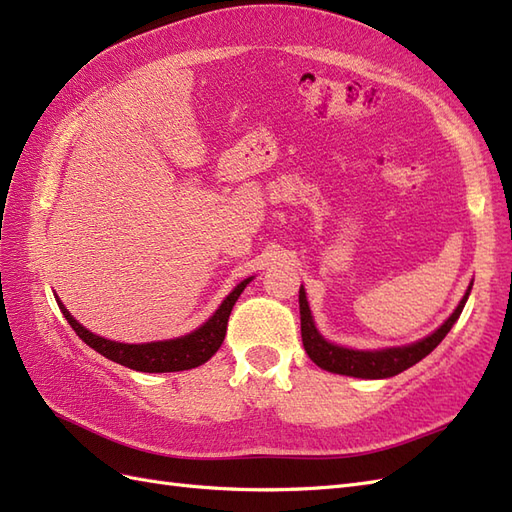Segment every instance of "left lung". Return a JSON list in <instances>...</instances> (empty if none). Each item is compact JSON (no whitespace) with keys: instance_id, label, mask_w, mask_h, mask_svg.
<instances>
[{"instance_id":"1","label":"left lung","mask_w":512,"mask_h":512,"mask_svg":"<svg viewBox=\"0 0 512 512\" xmlns=\"http://www.w3.org/2000/svg\"><path fill=\"white\" fill-rule=\"evenodd\" d=\"M469 292H471V285L461 303H458V307L454 309L452 316L445 320L435 333L424 337L422 342H415L411 346H402V348H387V350L370 352V350H350V348H342V346L326 342V339L318 333L316 324H313L305 290L300 287L298 303H300V333H303V346L307 350L309 359L326 372L357 376V378L396 376L404 370H409L411 365H415L417 361H422L426 355H430V352L441 344V339L450 333L454 322L458 320V316H461Z\"/></svg>"}]
</instances>
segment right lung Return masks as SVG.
<instances>
[{"instance_id": "right-lung-1", "label": "right lung", "mask_w": 512, "mask_h": 512, "mask_svg": "<svg viewBox=\"0 0 512 512\" xmlns=\"http://www.w3.org/2000/svg\"><path fill=\"white\" fill-rule=\"evenodd\" d=\"M246 283L251 279H244L235 290L222 300L218 311L209 318L201 329H196L190 335H183L177 339H168V342H151V344H119L110 342V339H103L95 333L86 331L84 326L77 322L71 313L64 309V305L58 300V305L64 313V318L71 324V329L80 335L82 342H86L90 348H95L99 355L106 359L121 363L129 370L136 372H181V370H192L199 368L205 361L216 355L220 344L225 342L227 335V322L231 316V309L235 300L244 292Z\"/></svg>"}]
</instances>
